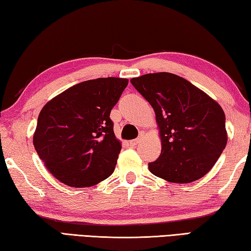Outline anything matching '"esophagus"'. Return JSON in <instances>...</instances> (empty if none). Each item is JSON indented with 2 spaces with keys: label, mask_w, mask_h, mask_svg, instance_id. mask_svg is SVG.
Segmentation results:
<instances>
[{
  "label": "esophagus",
  "mask_w": 251,
  "mask_h": 251,
  "mask_svg": "<svg viewBox=\"0 0 251 251\" xmlns=\"http://www.w3.org/2000/svg\"><path fill=\"white\" fill-rule=\"evenodd\" d=\"M138 143H139V138H136V139H133V141L129 142V145L130 146H136Z\"/></svg>",
  "instance_id": "obj_1"
}]
</instances>
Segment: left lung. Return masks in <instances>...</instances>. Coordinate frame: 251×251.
Segmentation results:
<instances>
[{
	"instance_id": "obj_1",
	"label": "left lung",
	"mask_w": 251,
	"mask_h": 251,
	"mask_svg": "<svg viewBox=\"0 0 251 251\" xmlns=\"http://www.w3.org/2000/svg\"><path fill=\"white\" fill-rule=\"evenodd\" d=\"M130 82L154 108L159 128L161 152L148 164L151 173L177 184L205 176L227 144L220 105L187 79L166 72Z\"/></svg>"
}]
</instances>
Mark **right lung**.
<instances>
[{
	"label": "right lung",
	"instance_id": "obj_1",
	"mask_svg": "<svg viewBox=\"0 0 251 251\" xmlns=\"http://www.w3.org/2000/svg\"><path fill=\"white\" fill-rule=\"evenodd\" d=\"M128 79L85 80L54 97L42 108L33 144L50 174L71 187H91L112 175L121 142L110 110Z\"/></svg>",
	"mask_w": 251,
	"mask_h": 251
}]
</instances>
